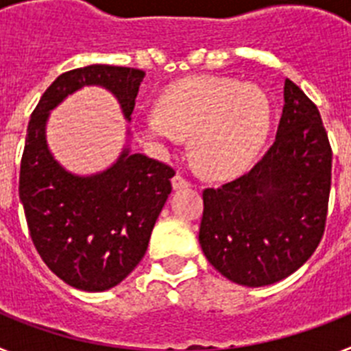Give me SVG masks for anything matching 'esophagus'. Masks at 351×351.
I'll use <instances>...</instances> for the list:
<instances>
[{
    "label": "esophagus",
    "mask_w": 351,
    "mask_h": 351,
    "mask_svg": "<svg viewBox=\"0 0 351 351\" xmlns=\"http://www.w3.org/2000/svg\"><path fill=\"white\" fill-rule=\"evenodd\" d=\"M172 186H173V190H181V188H188V186H191V182L186 178H182L181 173H176V176L172 178Z\"/></svg>",
    "instance_id": "esophagus-1"
}]
</instances>
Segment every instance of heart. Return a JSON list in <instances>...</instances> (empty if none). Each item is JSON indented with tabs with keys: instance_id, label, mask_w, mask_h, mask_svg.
I'll list each match as a JSON object with an SVG mask.
<instances>
[{
	"instance_id": "obj_1",
	"label": "heart",
	"mask_w": 351,
	"mask_h": 351,
	"mask_svg": "<svg viewBox=\"0 0 351 351\" xmlns=\"http://www.w3.org/2000/svg\"><path fill=\"white\" fill-rule=\"evenodd\" d=\"M141 137L156 149L191 135L204 172L230 176L250 167L271 130V104L255 84L223 77H190L161 93L158 110L137 117Z\"/></svg>"
}]
</instances>
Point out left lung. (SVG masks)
Here are the masks:
<instances>
[{
	"instance_id": "left-lung-1",
	"label": "left lung",
	"mask_w": 351,
	"mask_h": 351,
	"mask_svg": "<svg viewBox=\"0 0 351 351\" xmlns=\"http://www.w3.org/2000/svg\"><path fill=\"white\" fill-rule=\"evenodd\" d=\"M274 144L250 172L204 190L198 241L219 274L243 287L285 280L308 262L327 219L332 149L316 105L285 79Z\"/></svg>"
}]
</instances>
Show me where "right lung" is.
I'll list each match as a JSON object with an SVG mask.
<instances>
[{
	"label": "right lung",
	"mask_w": 351,
	"mask_h": 351,
	"mask_svg": "<svg viewBox=\"0 0 351 351\" xmlns=\"http://www.w3.org/2000/svg\"><path fill=\"white\" fill-rule=\"evenodd\" d=\"M144 71L91 64L61 73L40 98L27 125L19 197L31 241L60 280L77 290L104 291L137 267L153 226L172 191V167L123 149L117 161L93 176H75L54 160L45 125L68 95L101 86L132 119Z\"/></svg>",
	"instance_id": "obj_1"
}]
</instances>
